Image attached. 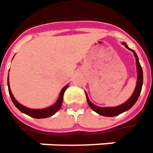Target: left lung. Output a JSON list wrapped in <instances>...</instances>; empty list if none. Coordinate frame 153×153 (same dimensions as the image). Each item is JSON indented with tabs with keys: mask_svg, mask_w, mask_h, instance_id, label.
<instances>
[{
	"mask_svg": "<svg viewBox=\"0 0 153 153\" xmlns=\"http://www.w3.org/2000/svg\"><path fill=\"white\" fill-rule=\"evenodd\" d=\"M122 44L126 46V48L131 50L134 53V56L136 58V64H137V86L135 88V90H134L133 94L130 97V98L126 101L125 103H123L122 105H118V106L115 107H100L94 105L93 103L90 102V100L88 98L87 96V94H86V99H87V102H88V105H90V107L96 113H98L99 115L104 116H116L120 115L123 112L126 111L130 110L131 107L135 105V103L137 101L138 97L141 94V91H142V84H143V72H142V68L141 67V64L139 63V59H138V57L136 52L133 50V49H131L129 48L126 42H122Z\"/></svg>",
	"mask_w": 153,
	"mask_h": 153,
	"instance_id": "obj_1",
	"label": "left lung"
}]
</instances>
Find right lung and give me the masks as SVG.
Wrapping results in <instances>:
<instances>
[{"label":"right lung","instance_id":"1","mask_svg":"<svg viewBox=\"0 0 153 153\" xmlns=\"http://www.w3.org/2000/svg\"><path fill=\"white\" fill-rule=\"evenodd\" d=\"M7 85H8V90H9V94L11 96V100L13 104L15 105V106L20 111L24 113L27 116L36 118V119H42V118H47V117H50V116H53L57 111H59V109L62 106V103L63 100V94L65 92V90L68 89V85H65L63 87L60 94H59V99L56 101L55 104L49 107H47L44 109H31V108H27V107L22 105V104H20L13 96V94H11V89H10V85H9V79H7Z\"/></svg>","mask_w":153,"mask_h":153}]
</instances>
